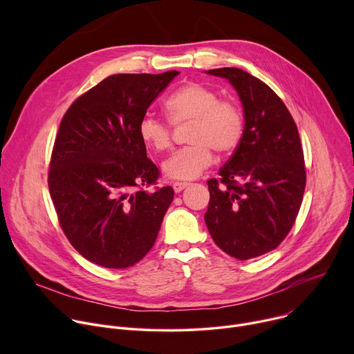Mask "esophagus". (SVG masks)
Segmentation results:
<instances>
[{
  "label": "esophagus",
  "instance_id": "34e87169",
  "mask_svg": "<svg viewBox=\"0 0 354 354\" xmlns=\"http://www.w3.org/2000/svg\"><path fill=\"white\" fill-rule=\"evenodd\" d=\"M189 186V183L187 182H174L172 183V187H174V190L176 192V193H179V192H182L185 187H187Z\"/></svg>",
  "mask_w": 354,
  "mask_h": 354
}]
</instances>
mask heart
Here are the masks:
<instances>
[{
  "label": "heart",
  "mask_w": 354,
  "mask_h": 354,
  "mask_svg": "<svg viewBox=\"0 0 354 354\" xmlns=\"http://www.w3.org/2000/svg\"><path fill=\"white\" fill-rule=\"evenodd\" d=\"M165 112L172 124L190 122L187 145L176 149L164 162L167 176L180 180L194 179L213 162V151L227 156L238 147L243 136V113L230 99H220L217 91L198 82H189L174 91L165 100ZM144 144L158 153L172 145L171 126L156 118L144 116L138 124Z\"/></svg>",
  "instance_id": "1"
}]
</instances>
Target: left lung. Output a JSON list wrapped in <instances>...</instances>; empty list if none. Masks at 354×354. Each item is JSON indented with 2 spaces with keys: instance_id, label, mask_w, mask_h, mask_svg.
I'll return each instance as SVG.
<instances>
[{
  "instance_id": "8db88e82",
  "label": "left lung",
  "mask_w": 354,
  "mask_h": 354,
  "mask_svg": "<svg viewBox=\"0 0 354 354\" xmlns=\"http://www.w3.org/2000/svg\"><path fill=\"white\" fill-rule=\"evenodd\" d=\"M207 73L234 85L245 127L220 178L207 180L205 221L218 248L246 261L276 249L292 228L307 183L304 151L291 113L269 85L234 67Z\"/></svg>"
}]
</instances>
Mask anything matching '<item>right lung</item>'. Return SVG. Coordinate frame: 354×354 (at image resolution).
I'll use <instances>...</instances> for the list:
<instances>
[{
	"instance_id": "right-lung-1",
	"label": "right lung",
	"mask_w": 354,
	"mask_h": 354,
	"mask_svg": "<svg viewBox=\"0 0 354 354\" xmlns=\"http://www.w3.org/2000/svg\"><path fill=\"white\" fill-rule=\"evenodd\" d=\"M178 74L111 75L78 96L60 123L48 190L67 239L95 265L131 268L156 243L174 189L157 186L161 174L138 124Z\"/></svg>"
}]
</instances>
